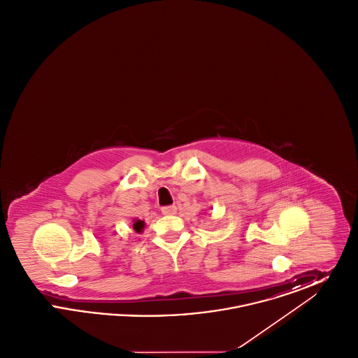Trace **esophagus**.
Listing matches in <instances>:
<instances>
[{"mask_svg":"<svg viewBox=\"0 0 358 358\" xmlns=\"http://www.w3.org/2000/svg\"><path fill=\"white\" fill-rule=\"evenodd\" d=\"M161 210L164 215H174L177 212V208L176 205H169V206H164Z\"/></svg>","mask_w":358,"mask_h":358,"instance_id":"esophagus-1","label":"esophagus"}]
</instances>
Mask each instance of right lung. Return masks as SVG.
Instances as JSON below:
<instances>
[{
	"label": "right lung",
	"mask_w": 358,
	"mask_h": 358,
	"mask_svg": "<svg viewBox=\"0 0 358 358\" xmlns=\"http://www.w3.org/2000/svg\"><path fill=\"white\" fill-rule=\"evenodd\" d=\"M143 224L145 222H142V220H136V222H134V225H133V228L136 229V232H142V229H143Z\"/></svg>",
	"instance_id": "add662e5"
}]
</instances>
